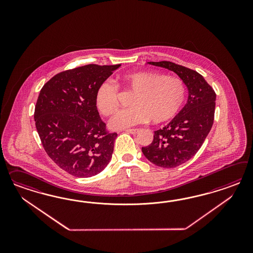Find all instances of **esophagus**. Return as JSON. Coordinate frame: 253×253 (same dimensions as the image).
Wrapping results in <instances>:
<instances>
[{
  "label": "esophagus",
  "instance_id": "obj_1",
  "mask_svg": "<svg viewBox=\"0 0 253 253\" xmlns=\"http://www.w3.org/2000/svg\"><path fill=\"white\" fill-rule=\"evenodd\" d=\"M125 131L131 133V134H136L139 132V129H128V130H125Z\"/></svg>",
  "mask_w": 253,
  "mask_h": 253
}]
</instances>
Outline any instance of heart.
Masks as SVG:
<instances>
[{"mask_svg":"<svg viewBox=\"0 0 253 253\" xmlns=\"http://www.w3.org/2000/svg\"><path fill=\"white\" fill-rule=\"evenodd\" d=\"M123 84L135 94L132 107L117 112L109 121L112 130H123L138 124H155L171 121L179 113L185 100V86L177 78L155 71H136L123 77ZM118 86L103 81L97 87L94 102L103 115H111L118 107Z\"/></svg>","mask_w":253,"mask_h":253,"instance_id":"1","label":"heart"}]
</instances>
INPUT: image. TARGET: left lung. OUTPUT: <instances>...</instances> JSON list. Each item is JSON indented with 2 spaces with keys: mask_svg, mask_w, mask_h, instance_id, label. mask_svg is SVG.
<instances>
[{
  "mask_svg": "<svg viewBox=\"0 0 253 253\" xmlns=\"http://www.w3.org/2000/svg\"><path fill=\"white\" fill-rule=\"evenodd\" d=\"M173 71L187 88L184 107L162 129L154 131L152 143L142 147L148 161L161 168H174L199 151L213 124L215 94L205 79L195 70L172 62H148Z\"/></svg>",
  "mask_w": 253,
  "mask_h": 253,
  "instance_id": "obj_1",
  "label": "left lung"
}]
</instances>
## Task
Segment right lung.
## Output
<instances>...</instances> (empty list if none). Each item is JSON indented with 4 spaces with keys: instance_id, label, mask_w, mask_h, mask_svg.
Segmentation results:
<instances>
[{
    "instance_id": "right-lung-1",
    "label": "right lung",
    "mask_w": 253,
    "mask_h": 253,
    "mask_svg": "<svg viewBox=\"0 0 253 253\" xmlns=\"http://www.w3.org/2000/svg\"><path fill=\"white\" fill-rule=\"evenodd\" d=\"M121 65H86L60 72L42 88L34 120L47 155L69 174H98L112 158L117 133L100 119L94 96L98 85Z\"/></svg>"
}]
</instances>
